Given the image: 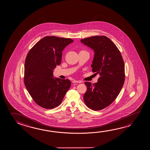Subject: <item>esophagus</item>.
I'll return each instance as SVG.
<instances>
[{"label":"esophagus","mask_w":150,"mask_h":150,"mask_svg":"<svg viewBox=\"0 0 150 150\" xmlns=\"http://www.w3.org/2000/svg\"><path fill=\"white\" fill-rule=\"evenodd\" d=\"M81 81H76V80H74L73 81V83H81Z\"/></svg>","instance_id":"esophagus-1"}]
</instances>
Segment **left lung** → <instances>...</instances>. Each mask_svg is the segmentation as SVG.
<instances>
[{
    "instance_id": "8db88e82",
    "label": "left lung",
    "mask_w": 150,
    "mask_h": 150,
    "mask_svg": "<svg viewBox=\"0 0 150 150\" xmlns=\"http://www.w3.org/2000/svg\"><path fill=\"white\" fill-rule=\"evenodd\" d=\"M81 43L95 51L92 71L99 73L97 83L85 81L84 102L93 110H100L113 103L125 80V64L120 52L110 39L102 36L84 38Z\"/></svg>"
}]
</instances>
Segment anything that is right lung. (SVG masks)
Wrapping results in <instances>:
<instances>
[{"instance_id": "obj_1", "label": "right lung", "mask_w": 150, "mask_h": 150, "mask_svg": "<svg viewBox=\"0 0 150 150\" xmlns=\"http://www.w3.org/2000/svg\"><path fill=\"white\" fill-rule=\"evenodd\" d=\"M73 42L70 38L46 36L28 53L24 83L32 99L42 108L51 109L59 106L71 86L69 79H54L53 70L61 64L63 50Z\"/></svg>"}]
</instances>
